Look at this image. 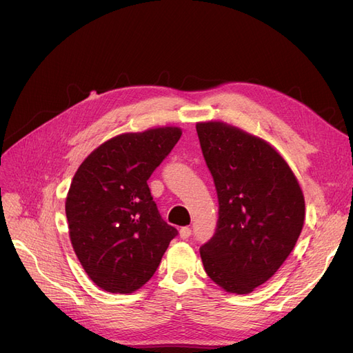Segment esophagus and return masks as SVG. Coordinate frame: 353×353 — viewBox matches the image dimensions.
<instances>
[{
	"mask_svg": "<svg viewBox=\"0 0 353 353\" xmlns=\"http://www.w3.org/2000/svg\"><path fill=\"white\" fill-rule=\"evenodd\" d=\"M190 236H191V228H188V227H183V228L179 230V237L183 239V240H187Z\"/></svg>",
	"mask_w": 353,
	"mask_h": 353,
	"instance_id": "obj_1",
	"label": "esophagus"
}]
</instances>
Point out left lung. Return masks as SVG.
<instances>
[{"label": "left lung", "instance_id": "1", "mask_svg": "<svg viewBox=\"0 0 353 353\" xmlns=\"http://www.w3.org/2000/svg\"><path fill=\"white\" fill-rule=\"evenodd\" d=\"M196 130L219 203L215 234L200 248L203 266L223 290L248 294L294 249L303 193L285 160L261 138L222 122Z\"/></svg>", "mask_w": 353, "mask_h": 353}]
</instances>
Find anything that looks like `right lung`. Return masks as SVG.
<instances>
[{"label":"right lung","mask_w":353,"mask_h":353,"mask_svg":"<svg viewBox=\"0 0 353 353\" xmlns=\"http://www.w3.org/2000/svg\"><path fill=\"white\" fill-rule=\"evenodd\" d=\"M181 134L165 126L117 135L95 148L72 179L70 241L85 272L105 292L138 290L178 236L160 216L147 181Z\"/></svg>","instance_id":"right-lung-1"}]
</instances>
